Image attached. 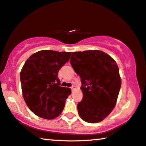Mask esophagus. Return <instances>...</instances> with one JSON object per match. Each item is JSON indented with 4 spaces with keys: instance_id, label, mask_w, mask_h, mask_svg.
<instances>
[{
    "instance_id": "34e87169",
    "label": "esophagus",
    "mask_w": 146,
    "mask_h": 146,
    "mask_svg": "<svg viewBox=\"0 0 146 146\" xmlns=\"http://www.w3.org/2000/svg\"><path fill=\"white\" fill-rule=\"evenodd\" d=\"M71 90H72V91H73V90H75L76 89V87L75 86H73L71 87Z\"/></svg>"
}]
</instances>
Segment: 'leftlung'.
Listing matches in <instances>:
<instances>
[{"instance_id": "8db88e82", "label": "left lung", "mask_w": 146, "mask_h": 146, "mask_svg": "<svg viewBox=\"0 0 146 146\" xmlns=\"http://www.w3.org/2000/svg\"><path fill=\"white\" fill-rule=\"evenodd\" d=\"M70 63L81 78L82 100L78 103L80 117L88 123H98L112 112L121 81L116 62L99 50L73 52Z\"/></svg>"}]
</instances>
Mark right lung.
<instances>
[{
    "label": "right lung",
    "mask_w": 146,
    "mask_h": 146,
    "mask_svg": "<svg viewBox=\"0 0 146 146\" xmlns=\"http://www.w3.org/2000/svg\"><path fill=\"white\" fill-rule=\"evenodd\" d=\"M71 54V52L42 50L25 62L20 73L23 96L28 107L38 116L52 119L64 110L71 90L60 86L58 74Z\"/></svg>",
    "instance_id": "right-lung-1"
}]
</instances>
